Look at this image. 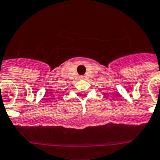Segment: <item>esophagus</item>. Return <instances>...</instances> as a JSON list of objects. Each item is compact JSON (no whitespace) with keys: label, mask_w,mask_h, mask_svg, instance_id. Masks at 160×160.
I'll return each instance as SVG.
<instances>
[{"label":"esophagus","mask_w":160,"mask_h":160,"mask_svg":"<svg viewBox=\"0 0 160 160\" xmlns=\"http://www.w3.org/2000/svg\"><path fill=\"white\" fill-rule=\"evenodd\" d=\"M82 78H83V77H82Z\"/></svg>","instance_id":"34e87169"}]
</instances>
